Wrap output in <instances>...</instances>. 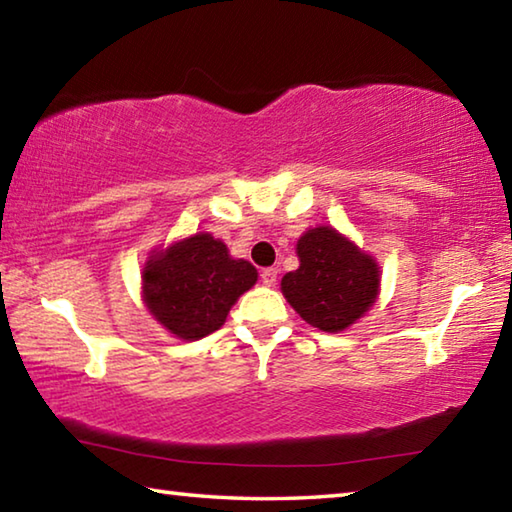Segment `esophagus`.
I'll use <instances>...</instances> for the list:
<instances>
[{
    "instance_id": "esophagus-1",
    "label": "esophagus",
    "mask_w": 512,
    "mask_h": 512,
    "mask_svg": "<svg viewBox=\"0 0 512 512\" xmlns=\"http://www.w3.org/2000/svg\"><path fill=\"white\" fill-rule=\"evenodd\" d=\"M259 277H262V284H266V287H275L277 268H264V271L259 273Z\"/></svg>"
}]
</instances>
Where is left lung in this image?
I'll use <instances>...</instances> for the list:
<instances>
[{
    "label": "left lung",
    "instance_id": "obj_1",
    "mask_svg": "<svg viewBox=\"0 0 512 512\" xmlns=\"http://www.w3.org/2000/svg\"><path fill=\"white\" fill-rule=\"evenodd\" d=\"M300 268L282 277V293L298 314L323 332H341L377 298L372 257L332 228H314L298 241Z\"/></svg>",
    "mask_w": 512,
    "mask_h": 512
}]
</instances>
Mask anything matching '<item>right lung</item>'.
Here are the masks:
<instances>
[{
	"instance_id": "right-lung-1",
	"label": "right lung",
	"mask_w": 512,
	"mask_h": 512,
	"mask_svg": "<svg viewBox=\"0 0 512 512\" xmlns=\"http://www.w3.org/2000/svg\"><path fill=\"white\" fill-rule=\"evenodd\" d=\"M255 282L253 264L232 259L223 241L196 235L149 259L144 300L171 334L196 341L216 332L237 298Z\"/></svg>"
}]
</instances>
